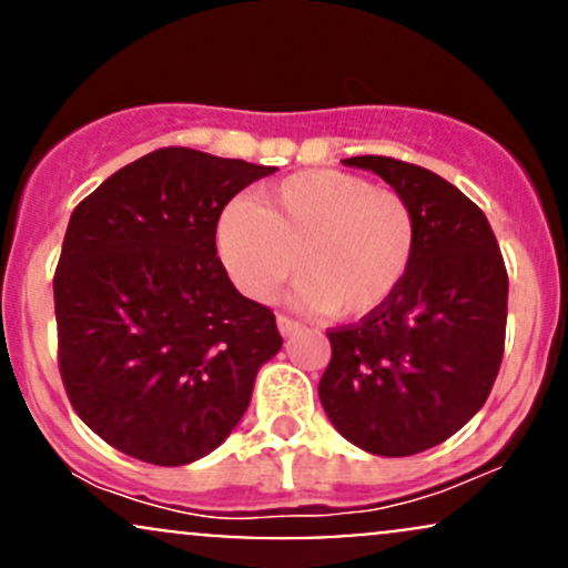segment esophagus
Segmentation results:
<instances>
[{
    "instance_id": "esophagus-1",
    "label": "esophagus",
    "mask_w": 568,
    "mask_h": 568,
    "mask_svg": "<svg viewBox=\"0 0 568 568\" xmlns=\"http://www.w3.org/2000/svg\"><path fill=\"white\" fill-rule=\"evenodd\" d=\"M277 328H280V334H283V336H291L293 331H298V323L288 315H277Z\"/></svg>"
}]
</instances>
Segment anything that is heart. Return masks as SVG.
Listing matches in <instances>:
<instances>
[{
	"mask_svg": "<svg viewBox=\"0 0 568 568\" xmlns=\"http://www.w3.org/2000/svg\"><path fill=\"white\" fill-rule=\"evenodd\" d=\"M219 256L245 296L270 302L293 266L296 302L361 321L382 310L416 251L414 207L400 192L342 171L293 173L232 202L216 226Z\"/></svg>",
	"mask_w": 568,
	"mask_h": 568,
	"instance_id": "heart-1",
	"label": "heart"
}]
</instances>
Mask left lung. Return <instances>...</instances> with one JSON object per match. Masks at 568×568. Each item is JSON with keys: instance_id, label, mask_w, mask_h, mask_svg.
<instances>
[{"instance_id": "8db88e82", "label": "left lung", "mask_w": 568, "mask_h": 568, "mask_svg": "<svg viewBox=\"0 0 568 568\" xmlns=\"http://www.w3.org/2000/svg\"><path fill=\"white\" fill-rule=\"evenodd\" d=\"M344 165L382 175L414 207L416 251L382 310L328 331L321 403L363 452L410 456L478 414L505 352L507 270L488 219L438 173L393 158Z\"/></svg>"}]
</instances>
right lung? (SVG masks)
Listing matches in <instances>:
<instances>
[{"label":"right lung","instance_id":"right-lung-1","mask_svg":"<svg viewBox=\"0 0 568 568\" xmlns=\"http://www.w3.org/2000/svg\"><path fill=\"white\" fill-rule=\"evenodd\" d=\"M272 173L165 146L71 213L53 277L58 368L77 416L116 452L189 465L243 419L283 336L275 312L232 285L216 226L234 194Z\"/></svg>","mask_w":568,"mask_h":568}]
</instances>
